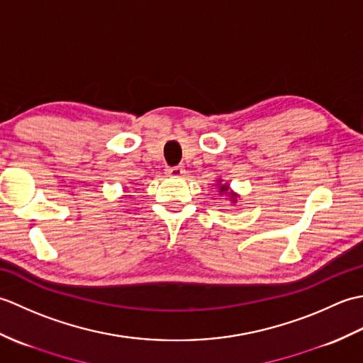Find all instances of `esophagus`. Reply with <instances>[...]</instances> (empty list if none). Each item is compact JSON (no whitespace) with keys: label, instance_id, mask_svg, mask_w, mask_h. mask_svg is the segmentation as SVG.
I'll list each match as a JSON object with an SVG mask.
<instances>
[{"label":"esophagus","instance_id":"1","mask_svg":"<svg viewBox=\"0 0 363 363\" xmlns=\"http://www.w3.org/2000/svg\"><path fill=\"white\" fill-rule=\"evenodd\" d=\"M186 173V169H184V165H176V167H168L167 168V174L172 176V177H181Z\"/></svg>","mask_w":363,"mask_h":363}]
</instances>
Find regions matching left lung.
Masks as SVG:
<instances>
[{
	"label": "left lung",
	"instance_id": "obj_1",
	"mask_svg": "<svg viewBox=\"0 0 363 363\" xmlns=\"http://www.w3.org/2000/svg\"><path fill=\"white\" fill-rule=\"evenodd\" d=\"M220 191H225V194H226V191H228V186H221V187H220Z\"/></svg>",
	"mask_w": 363,
	"mask_h": 363
}]
</instances>
